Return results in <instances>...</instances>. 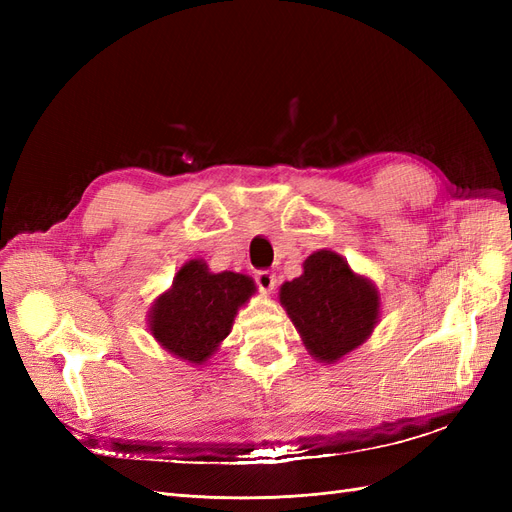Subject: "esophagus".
<instances>
[{
    "label": "esophagus",
    "instance_id": "esophagus-1",
    "mask_svg": "<svg viewBox=\"0 0 512 512\" xmlns=\"http://www.w3.org/2000/svg\"><path fill=\"white\" fill-rule=\"evenodd\" d=\"M254 280H256V286H258L260 290H265V292H271V290L275 288V275H273L271 271H267V269L256 271Z\"/></svg>",
    "mask_w": 512,
    "mask_h": 512
}]
</instances>
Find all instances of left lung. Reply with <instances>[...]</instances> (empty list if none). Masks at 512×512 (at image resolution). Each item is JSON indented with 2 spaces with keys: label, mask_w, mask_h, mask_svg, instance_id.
Wrapping results in <instances>:
<instances>
[{
  "label": "left lung",
  "mask_w": 512,
  "mask_h": 512,
  "mask_svg": "<svg viewBox=\"0 0 512 512\" xmlns=\"http://www.w3.org/2000/svg\"><path fill=\"white\" fill-rule=\"evenodd\" d=\"M280 299L307 350L322 363L361 346L380 312L376 288L331 250L309 256L303 275L282 286Z\"/></svg>",
  "instance_id": "8db88e82"
}]
</instances>
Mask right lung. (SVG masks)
<instances>
[{"label":"right lung","instance_id":"add662e5","mask_svg":"<svg viewBox=\"0 0 512 512\" xmlns=\"http://www.w3.org/2000/svg\"><path fill=\"white\" fill-rule=\"evenodd\" d=\"M254 288L241 273H209L203 262L190 260L175 275L173 288L153 305L151 333L179 359L205 363L230 333L237 309Z\"/></svg>","mask_w":512,"mask_h":512}]
</instances>
